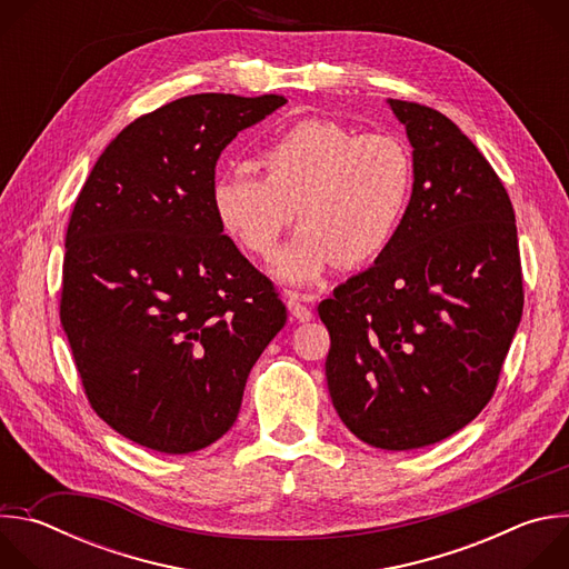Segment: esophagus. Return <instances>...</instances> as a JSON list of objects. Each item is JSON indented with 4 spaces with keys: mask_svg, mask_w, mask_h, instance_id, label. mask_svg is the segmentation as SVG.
<instances>
[{
    "mask_svg": "<svg viewBox=\"0 0 569 569\" xmlns=\"http://www.w3.org/2000/svg\"><path fill=\"white\" fill-rule=\"evenodd\" d=\"M288 310L297 321H310L312 319V310L306 303H301V297L297 292L288 295Z\"/></svg>",
    "mask_w": 569,
    "mask_h": 569,
    "instance_id": "esophagus-1",
    "label": "esophagus"
}]
</instances>
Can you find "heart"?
<instances>
[{
  "instance_id": "heart-1",
  "label": "heart",
  "mask_w": 569,
  "mask_h": 569,
  "mask_svg": "<svg viewBox=\"0 0 569 569\" xmlns=\"http://www.w3.org/2000/svg\"><path fill=\"white\" fill-rule=\"evenodd\" d=\"M261 176L227 169L211 184L218 227L259 259L277 252L295 216L303 222L274 274L317 283L331 266L378 259L408 213L415 184L410 148L389 132H360L333 119H301L257 157Z\"/></svg>"
}]
</instances>
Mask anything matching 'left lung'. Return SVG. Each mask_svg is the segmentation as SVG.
<instances>
[{
	"instance_id": "left-lung-1",
	"label": "left lung",
	"mask_w": 569,
	"mask_h": 569,
	"mask_svg": "<svg viewBox=\"0 0 569 569\" xmlns=\"http://www.w3.org/2000/svg\"><path fill=\"white\" fill-rule=\"evenodd\" d=\"M415 146L391 246L323 299L327 380L345 426L382 450L437 443L496 393L525 290L511 198L441 112L389 99Z\"/></svg>"
}]
</instances>
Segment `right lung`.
Returning <instances> with one entry per match:
<instances>
[{
    "label": "right lung",
    "mask_w": 569,
    "mask_h": 569,
    "mask_svg": "<svg viewBox=\"0 0 569 569\" xmlns=\"http://www.w3.org/2000/svg\"><path fill=\"white\" fill-rule=\"evenodd\" d=\"M283 103L193 94L141 114L76 198L60 321L92 410L139 446L187 455L218 441L288 319L211 209L224 146Z\"/></svg>",
    "instance_id": "obj_1"
}]
</instances>
